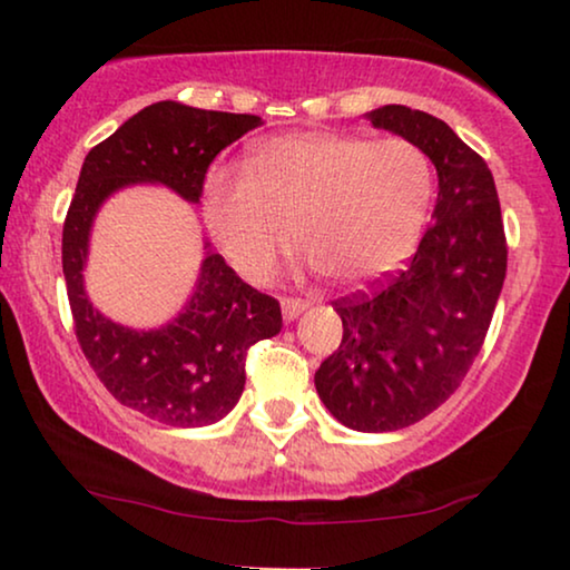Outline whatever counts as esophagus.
Masks as SVG:
<instances>
[{"label":"esophagus","mask_w":570,"mask_h":570,"mask_svg":"<svg viewBox=\"0 0 570 570\" xmlns=\"http://www.w3.org/2000/svg\"><path fill=\"white\" fill-rule=\"evenodd\" d=\"M279 306H283L285 322H293V318H298L303 311L308 308V303L306 301H298V298H283V303H279Z\"/></svg>","instance_id":"1"}]
</instances>
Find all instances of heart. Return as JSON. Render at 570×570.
I'll return each instance as SVG.
<instances>
[{
    "instance_id": "b5f03b06",
    "label": "heart",
    "mask_w": 570,
    "mask_h": 570,
    "mask_svg": "<svg viewBox=\"0 0 570 570\" xmlns=\"http://www.w3.org/2000/svg\"><path fill=\"white\" fill-rule=\"evenodd\" d=\"M433 197L428 155L410 139L303 131L259 145L248 168H217L202 213L248 283H264L293 244L334 285L371 283L417 244Z\"/></svg>"
}]
</instances>
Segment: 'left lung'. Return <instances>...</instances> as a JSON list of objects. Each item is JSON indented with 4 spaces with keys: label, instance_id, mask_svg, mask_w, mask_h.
<instances>
[{
    "label": "left lung",
    "instance_id": "8db88e82",
    "mask_svg": "<svg viewBox=\"0 0 570 570\" xmlns=\"http://www.w3.org/2000/svg\"><path fill=\"white\" fill-rule=\"evenodd\" d=\"M417 145L439 174L433 225L407 267L334 301L342 342L318 365L324 407L361 433L407 428L456 392L485 342L505 279V233L488 163L446 121L407 106L365 114Z\"/></svg>",
    "mask_w": 570,
    "mask_h": 570
}]
</instances>
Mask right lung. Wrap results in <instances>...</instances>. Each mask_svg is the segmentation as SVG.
<instances>
[{
    "mask_svg": "<svg viewBox=\"0 0 570 570\" xmlns=\"http://www.w3.org/2000/svg\"><path fill=\"white\" fill-rule=\"evenodd\" d=\"M259 124L252 114L160 100L92 147L77 178L61 233L77 342L124 407L168 428L213 425L236 407L246 384V350L283 330L279 303L246 285L205 240L197 285L168 324L155 330L116 324L85 293L92 223L111 194L135 184L168 186L197 205L215 155Z\"/></svg>",
    "mask_w": 570,
    "mask_h": 570,
    "instance_id": "right-lung-1",
    "label": "right lung"
}]
</instances>
